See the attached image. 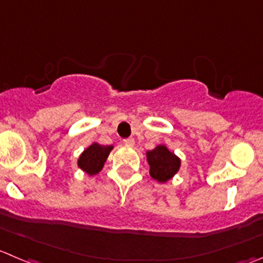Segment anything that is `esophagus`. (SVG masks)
<instances>
[{"mask_svg": "<svg viewBox=\"0 0 263 263\" xmlns=\"http://www.w3.org/2000/svg\"><path fill=\"white\" fill-rule=\"evenodd\" d=\"M123 142L126 145H129V146H132V145H135V139H134V137H128V139H124Z\"/></svg>", "mask_w": 263, "mask_h": 263, "instance_id": "34e87169", "label": "esophagus"}]
</instances>
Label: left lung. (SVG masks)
Instances as JSON below:
<instances>
[{"mask_svg": "<svg viewBox=\"0 0 263 263\" xmlns=\"http://www.w3.org/2000/svg\"><path fill=\"white\" fill-rule=\"evenodd\" d=\"M146 157L150 165V176L159 182L170 180L180 168V159L163 145L149 150Z\"/></svg>", "mask_w": 263, "mask_h": 263, "instance_id": "8db88e82", "label": "left lung"}]
</instances>
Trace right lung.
I'll return each instance as SVG.
<instances>
[{"label": "right lung", "instance_id": "right-lung-1", "mask_svg": "<svg viewBox=\"0 0 263 263\" xmlns=\"http://www.w3.org/2000/svg\"><path fill=\"white\" fill-rule=\"evenodd\" d=\"M111 149L113 146L110 145L92 144L81 154L80 159H78V165L85 172L90 173V175H96L101 171Z\"/></svg>", "mask_w": 263, "mask_h": 263}]
</instances>
